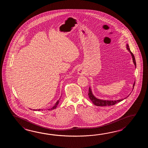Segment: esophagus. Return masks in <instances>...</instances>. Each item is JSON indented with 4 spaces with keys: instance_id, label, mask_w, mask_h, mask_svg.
<instances>
[{
    "instance_id": "esophagus-1",
    "label": "esophagus",
    "mask_w": 148,
    "mask_h": 148,
    "mask_svg": "<svg viewBox=\"0 0 148 148\" xmlns=\"http://www.w3.org/2000/svg\"><path fill=\"white\" fill-rule=\"evenodd\" d=\"M84 71H83V70L82 69V68H79L78 69V73L79 75H82L83 74Z\"/></svg>"
}]
</instances>
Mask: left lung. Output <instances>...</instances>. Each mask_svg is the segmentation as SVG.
<instances>
[{"instance_id":"8db88e82","label":"left lung","mask_w":148,"mask_h":148,"mask_svg":"<svg viewBox=\"0 0 148 148\" xmlns=\"http://www.w3.org/2000/svg\"><path fill=\"white\" fill-rule=\"evenodd\" d=\"M126 49L127 50L129 51V52L131 54L132 56V59H133V63L134 64V66L136 68V62H135V57L134 56L133 54L132 53V52L130 50V47H129V44H126ZM135 85V82H134V84L133 86V89L134 88V86ZM131 94V93L126 97L124 98L123 99H119V100H116V101H112V100H103V99H98L94 95L92 94V90L90 87L89 88V92H88V96H89V98H90V101L92 102V103L97 106H112V105H114L115 104H117V103L121 102V101H123L124 99H126V98L128 97L129 95Z\"/></svg>"}]
</instances>
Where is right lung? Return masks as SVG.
Here are the masks:
<instances>
[{
	"label": "right lung",
	"mask_w": 148,
	"mask_h": 148,
	"mask_svg": "<svg viewBox=\"0 0 148 148\" xmlns=\"http://www.w3.org/2000/svg\"><path fill=\"white\" fill-rule=\"evenodd\" d=\"M60 98H59V100H58V101H57V102H56V104H55V105H54V106H53L52 107V108H50V109H49V110H54V109H56V108H57V106H58V104H59V101H60ZM30 110H31V109H30ZM38 110V111H40V110H41V109H39V110Z\"/></svg>",
	"instance_id": "right-lung-1"
}]
</instances>
